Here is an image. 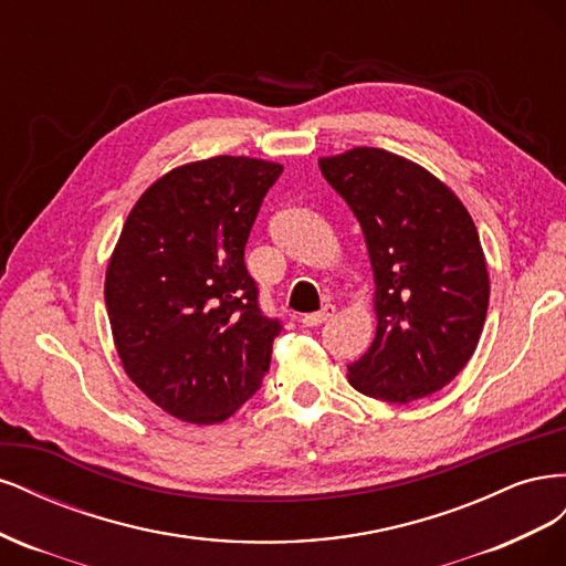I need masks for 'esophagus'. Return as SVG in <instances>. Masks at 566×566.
<instances>
[{"label": "esophagus", "mask_w": 566, "mask_h": 566, "mask_svg": "<svg viewBox=\"0 0 566 566\" xmlns=\"http://www.w3.org/2000/svg\"><path fill=\"white\" fill-rule=\"evenodd\" d=\"M333 314H335V306H333V304H325L321 312H316V314H306V316H302V318H300V323L304 325V328H316V325L325 323V321H328V318H331Z\"/></svg>", "instance_id": "esophagus-1"}]
</instances>
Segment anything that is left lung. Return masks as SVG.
Masks as SVG:
<instances>
[{"label":"left lung","instance_id":"obj_1","mask_svg":"<svg viewBox=\"0 0 566 566\" xmlns=\"http://www.w3.org/2000/svg\"><path fill=\"white\" fill-rule=\"evenodd\" d=\"M321 175L361 224L378 333L349 366L366 397L410 403L468 366L489 310V273L472 217L449 186L382 148L321 158Z\"/></svg>","mask_w":566,"mask_h":566}]
</instances>
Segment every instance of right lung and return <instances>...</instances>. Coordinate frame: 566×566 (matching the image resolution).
<instances>
[{"instance_id": "obj_1", "label": "right lung", "mask_w": 566, "mask_h": 566, "mask_svg": "<svg viewBox=\"0 0 566 566\" xmlns=\"http://www.w3.org/2000/svg\"><path fill=\"white\" fill-rule=\"evenodd\" d=\"M283 167L217 156L136 200L106 271V310L132 382L193 424L233 416L262 387L281 321L245 266L256 212Z\"/></svg>"}]
</instances>
